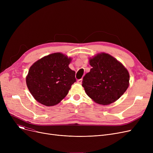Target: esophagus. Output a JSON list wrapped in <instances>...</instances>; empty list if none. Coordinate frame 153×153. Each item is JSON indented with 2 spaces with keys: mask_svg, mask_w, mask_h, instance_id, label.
<instances>
[{
  "mask_svg": "<svg viewBox=\"0 0 153 153\" xmlns=\"http://www.w3.org/2000/svg\"><path fill=\"white\" fill-rule=\"evenodd\" d=\"M82 79H78L77 82V83H78V84H82Z\"/></svg>",
  "mask_w": 153,
  "mask_h": 153,
  "instance_id": "obj_1",
  "label": "esophagus"
}]
</instances>
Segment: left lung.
<instances>
[{
  "label": "left lung",
  "instance_id": "1",
  "mask_svg": "<svg viewBox=\"0 0 153 153\" xmlns=\"http://www.w3.org/2000/svg\"><path fill=\"white\" fill-rule=\"evenodd\" d=\"M92 67L83 77L82 87L95 102L107 105L117 100L129 86L130 75L123 64L101 53L89 59Z\"/></svg>",
  "mask_w": 153,
  "mask_h": 153
}]
</instances>
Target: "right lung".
<instances>
[{
  "label": "right lung",
  "mask_w": 153,
  "mask_h": 153,
  "mask_svg": "<svg viewBox=\"0 0 153 153\" xmlns=\"http://www.w3.org/2000/svg\"><path fill=\"white\" fill-rule=\"evenodd\" d=\"M71 58L55 53L32 65L26 77L28 89L34 99L46 106H53L66 97L76 79L69 68Z\"/></svg>",
  "instance_id": "add662e5"
}]
</instances>
